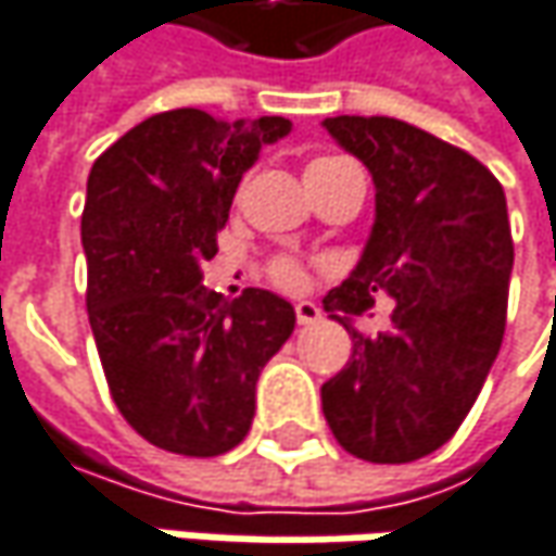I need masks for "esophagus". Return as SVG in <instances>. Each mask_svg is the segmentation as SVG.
Segmentation results:
<instances>
[{"label":"esophagus","instance_id":"34e87169","mask_svg":"<svg viewBox=\"0 0 556 556\" xmlns=\"http://www.w3.org/2000/svg\"><path fill=\"white\" fill-rule=\"evenodd\" d=\"M294 313H298V323L300 326H313V323H319V306L316 303H309V300H300L298 306H294Z\"/></svg>","mask_w":556,"mask_h":556}]
</instances>
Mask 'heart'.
I'll use <instances>...</instances> for the list:
<instances>
[{"label": "heart", "instance_id": "heart-1", "mask_svg": "<svg viewBox=\"0 0 556 556\" xmlns=\"http://www.w3.org/2000/svg\"><path fill=\"white\" fill-rule=\"evenodd\" d=\"M341 164V157H316V161H309L306 164V174L303 177H313V174H319V170H329V167H336ZM271 275H275V281L281 285V288H300L303 285V271H300V265L294 262H278L275 268H271Z\"/></svg>", "mask_w": 556, "mask_h": 556}]
</instances>
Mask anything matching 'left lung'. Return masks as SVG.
I'll return each instance as SVG.
<instances>
[{
  "label": "left lung",
  "instance_id": "left-lung-1",
  "mask_svg": "<svg viewBox=\"0 0 556 556\" xmlns=\"http://www.w3.org/2000/svg\"><path fill=\"white\" fill-rule=\"evenodd\" d=\"M329 136L370 170L377 220L357 268L323 306L354 351L323 386V415L351 456L402 465L440 450L471 412L506 329L513 233L496 177L450 141L392 116H332ZM379 290L393 329L350 319Z\"/></svg>",
  "mask_w": 556,
  "mask_h": 556
}]
</instances>
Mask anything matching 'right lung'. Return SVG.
Returning <instances> with one entry per match:
<instances>
[{
	"instance_id": "add662e5",
	"label": "right lung",
	"mask_w": 556,
	"mask_h": 556,
	"mask_svg": "<svg viewBox=\"0 0 556 556\" xmlns=\"http://www.w3.org/2000/svg\"><path fill=\"white\" fill-rule=\"evenodd\" d=\"M288 132L285 116L227 123L182 106L148 116L91 167L88 319L119 415L157 450L212 458L243 443L258 374L294 332L285 298L224 300L202 285L240 179Z\"/></svg>"
}]
</instances>
